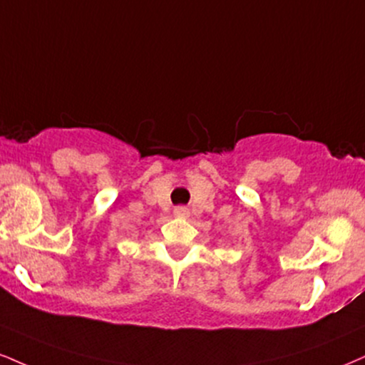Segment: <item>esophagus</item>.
<instances>
[{
    "mask_svg": "<svg viewBox=\"0 0 365 365\" xmlns=\"http://www.w3.org/2000/svg\"><path fill=\"white\" fill-rule=\"evenodd\" d=\"M173 214L177 217H187L188 216V209L183 207V205H180V207H177L173 210Z\"/></svg>",
    "mask_w": 365,
    "mask_h": 365,
    "instance_id": "esophagus-1",
    "label": "esophagus"
}]
</instances>
